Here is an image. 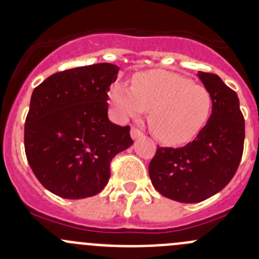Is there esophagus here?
I'll list each match as a JSON object with an SVG mask.
<instances>
[{
    "instance_id": "obj_1",
    "label": "esophagus",
    "mask_w": 259,
    "mask_h": 259,
    "mask_svg": "<svg viewBox=\"0 0 259 259\" xmlns=\"http://www.w3.org/2000/svg\"><path fill=\"white\" fill-rule=\"evenodd\" d=\"M130 135H132L133 140H137L138 138L142 137L143 134L139 129H137V127H132V130H130Z\"/></svg>"
}]
</instances>
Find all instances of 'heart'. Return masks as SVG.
<instances>
[{"label": "heart", "mask_w": 259, "mask_h": 259, "mask_svg": "<svg viewBox=\"0 0 259 259\" xmlns=\"http://www.w3.org/2000/svg\"><path fill=\"white\" fill-rule=\"evenodd\" d=\"M110 100L121 120L138 119L150 110L151 132L165 144L189 142L207 124L211 111V96L204 86L164 71L139 75L133 86L115 83Z\"/></svg>", "instance_id": "1"}]
</instances>
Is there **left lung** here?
Returning a JSON list of instances; mask_svg holds the SVG:
<instances>
[{"label":"left lung","mask_w":259,"mask_h":259,"mask_svg":"<svg viewBox=\"0 0 259 259\" xmlns=\"http://www.w3.org/2000/svg\"><path fill=\"white\" fill-rule=\"evenodd\" d=\"M211 96V114L192 143L160 148L149 164L154 188L180 203H199L221 192L236 174L244 144L239 99L218 75L198 72Z\"/></svg>","instance_id":"obj_1"}]
</instances>
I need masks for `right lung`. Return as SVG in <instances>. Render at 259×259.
<instances>
[{
    "instance_id": "right-lung-1",
    "label": "right lung",
    "mask_w": 259,
    "mask_h": 259,
    "mask_svg": "<svg viewBox=\"0 0 259 259\" xmlns=\"http://www.w3.org/2000/svg\"><path fill=\"white\" fill-rule=\"evenodd\" d=\"M117 72L113 64L65 70L31 95L26 156L38 182L59 197L82 199L100 193L114 156L134 143L130 126L108 117V91Z\"/></svg>"
}]
</instances>
